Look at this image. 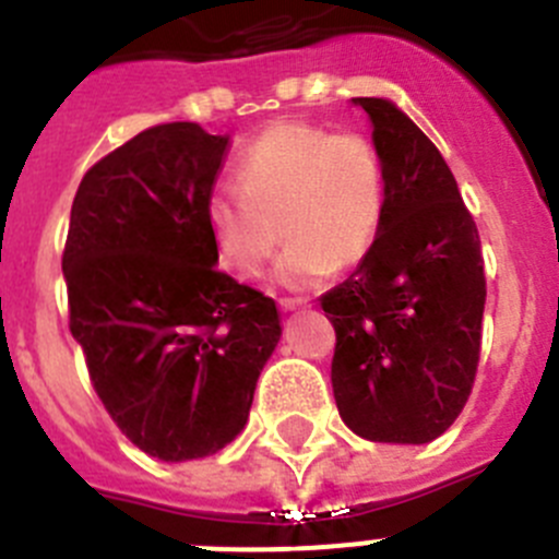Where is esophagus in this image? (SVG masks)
Instances as JSON below:
<instances>
[{
    "mask_svg": "<svg viewBox=\"0 0 559 559\" xmlns=\"http://www.w3.org/2000/svg\"><path fill=\"white\" fill-rule=\"evenodd\" d=\"M280 308H283V313H294V310L308 308V302H302V299H283V302H280Z\"/></svg>",
    "mask_w": 559,
    "mask_h": 559,
    "instance_id": "obj_1",
    "label": "esophagus"
}]
</instances>
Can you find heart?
<instances>
[{
	"instance_id": "obj_1",
	"label": "heart",
	"mask_w": 559,
	"mask_h": 559,
	"mask_svg": "<svg viewBox=\"0 0 559 559\" xmlns=\"http://www.w3.org/2000/svg\"><path fill=\"white\" fill-rule=\"evenodd\" d=\"M237 179L240 187H215L204 206L221 265L237 280L263 274L280 246V226L290 246L274 276L290 290L353 269L378 240L383 165L360 133L276 122L246 147Z\"/></svg>"
}]
</instances>
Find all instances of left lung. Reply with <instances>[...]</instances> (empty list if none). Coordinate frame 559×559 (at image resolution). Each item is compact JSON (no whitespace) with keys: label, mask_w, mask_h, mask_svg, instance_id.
I'll list each match as a JSON object with an SVG mask.
<instances>
[{"label":"left lung","mask_w":559,"mask_h":559,"mask_svg":"<svg viewBox=\"0 0 559 559\" xmlns=\"http://www.w3.org/2000/svg\"><path fill=\"white\" fill-rule=\"evenodd\" d=\"M372 122L386 206L358 269L319 299L335 328V406L369 442L426 445L462 414L481 349V240L456 179L386 97H353Z\"/></svg>","instance_id":"1"}]
</instances>
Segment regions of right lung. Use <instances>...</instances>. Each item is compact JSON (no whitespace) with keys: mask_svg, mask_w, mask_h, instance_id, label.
I'll return each mask as SVG.
<instances>
[{"mask_svg":"<svg viewBox=\"0 0 559 559\" xmlns=\"http://www.w3.org/2000/svg\"><path fill=\"white\" fill-rule=\"evenodd\" d=\"M229 136L147 128L83 176L69 215V330L97 397L162 462L226 448L280 344L274 299L218 271L204 206Z\"/></svg>","mask_w":559,"mask_h":559,"instance_id":"1","label":"right lung"}]
</instances>
